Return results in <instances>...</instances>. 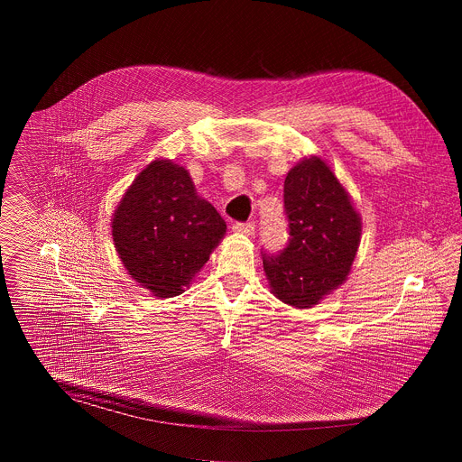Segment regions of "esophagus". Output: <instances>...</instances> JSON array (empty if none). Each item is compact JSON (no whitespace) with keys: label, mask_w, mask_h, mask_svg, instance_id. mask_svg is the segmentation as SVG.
<instances>
[{"label":"esophagus","mask_w":462,"mask_h":462,"mask_svg":"<svg viewBox=\"0 0 462 462\" xmlns=\"http://www.w3.org/2000/svg\"><path fill=\"white\" fill-rule=\"evenodd\" d=\"M232 228H234V232L243 234V236H252L254 234V223H236Z\"/></svg>","instance_id":"obj_1"}]
</instances>
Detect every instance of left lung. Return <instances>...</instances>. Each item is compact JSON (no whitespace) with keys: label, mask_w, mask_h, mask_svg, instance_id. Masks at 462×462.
Wrapping results in <instances>:
<instances>
[{"label":"left lung","mask_w":462,"mask_h":462,"mask_svg":"<svg viewBox=\"0 0 462 462\" xmlns=\"http://www.w3.org/2000/svg\"><path fill=\"white\" fill-rule=\"evenodd\" d=\"M283 197L289 245L278 255L263 254V271L280 301L310 309L346 283L362 239V217L318 155L289 170Z\"/></svg>","instance_id":"1"}]
</instances>
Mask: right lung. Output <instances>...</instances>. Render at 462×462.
I'll return each instance as SVG.
<instances>
[{
  "label": "right lung",
  "instance_id": "right-lung-1",
  "mask_svg": "<svg viewBox=\"0 0 462 462\" xmlns=\"http://www.w3.org/2000/svg\"><path fill=\"white\" fill-rule=\"evenodd\" d=\"M225 234L223 217L171 159L152 161L125 189L111 219L124 269L155 298L182 294Z\"/></svg>",
  "mask_w": 462,
  "mask_h": 462
}]
</instances>
